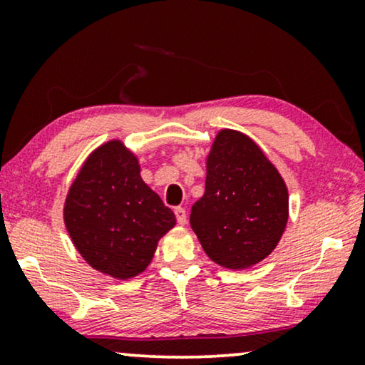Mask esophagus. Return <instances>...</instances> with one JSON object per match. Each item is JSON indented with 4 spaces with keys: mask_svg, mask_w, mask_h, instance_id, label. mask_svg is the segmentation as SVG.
I'll use <instances>...</instances> for the list:
<instances>
[{
    "mask_svg": "<svg viewBox=\"0 0 365 365\" xmlns=\"http://www.w3.org/2000/svg\"><path fill=\"white\" fill-rule=\"evenodd\" d=\"M174 214H176L178 224H181V226H186V222H187L186 209H184V207H176V209H174Z\"/></svg>",
    "mask_w": 365,
    "mask_h": 365,
    "instance_id": "1",
    "label": "esophagus"
}]
</instances>
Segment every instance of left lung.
<instances>
[{
    "label": "left lung",
    "mask_w": 365,
    "mask_h": 365,
    "mask_svg": "<svg viewBox=\"0 0 365 365\" xmlns=\"http://www.w3.org/2000/svg\"><path fill=\"white\" fill-rule=\"evenodd\" d=\"M289 219L287 186L246 134L221 129L206 158V191L191 209V227L207 257L226 269L261 262Z\"/></svg>",
    "instance_id": "1"
}]
</instances>
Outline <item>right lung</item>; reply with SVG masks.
<instances>
[{"instance_id": "add662e5", "label": "right lung", "mask_w": 365, "mask_h": 365, "mask_svg": "<svg viewBox=\"0 0 365 365\" xmlns=\"http://www.w3.org/2000/svg\"><path fill=\"white\" fill-rule=\"evenodd\" d=\"M64 224L74 247L96 271L119 281L151 264L176 216L143 181L136 154L119 139L89 154L64 201Z\"/></svg>"}]
</instances>
